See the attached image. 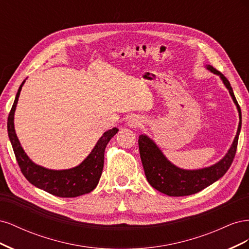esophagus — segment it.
Masks as SVG:
<instances>
[{"label":"esophagus","mask_w":249,"mask_h":249,"mask_svg":"<svg viewBox=\"0 0 249 249\" xmlns=\"http://www.w3.org/2000/svg\"><path fill=\"white\" fill-rule=\"evenodd\" d=\"M127 124H129L130 127H137V126L142 124V120H141V118L139 116L134 115V116H132L129 119V122H127Z\"/></svg>","instance_id":"esophagus-1"}]
</instances>
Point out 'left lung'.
I'll use <instances>...</instances> for the list:
<instances>
[{"label":"left lung","instance_id":"1","mask_svg":"<svg viewBox=\"0 0 249 249\" xmlns=\"http://www.w3.org/2000/svg\"><path fill=\"white\" fill-rule=\"evenodd\" d=\"M206 67L211 72L220 77L236 105L240 119L236 137L233 139L228 153L220 161L209 167L188 170L179 168L175 164H172L164 156L162 150L153 139H150L146 135H140L138 140L139 152L147 182L156 190L166 194L168 196H186V195L195 194L205 189L208 186L212 185L225 175V172L231 167L236 155L239 134L241 131V124H242L241 109L229 80L213 66L206 65Z\"/></svg>","mask_w":249,"mask_h":249}]
</instances>
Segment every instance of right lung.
<instances>
[{
    "label": "right lung",
    "instance_id": "1",
    "mask_svg": "<svg viewBox=\"0 0 249 249\" xmlns=\"http://www.w3.org/2000/svg\"><path fill=\"white\" fill-rule=\"evenodd\" d=\"M25 82L26 80L21 83L18 90L16 100H14L8 116V123H7L8 136L22 175L32 185L55 195V196L77 197L80 195L91 192L99 184L102 176L105 148L111 138L118 132V129L113 127V129L105 132L103 136L97 140L91 153L76 167L55 170L35 164L21 147L16 130H14V112H16L18 97Z\"/></svg>",
    "mask_w": 249,
    "mask_h": 249
}]
</instances>
